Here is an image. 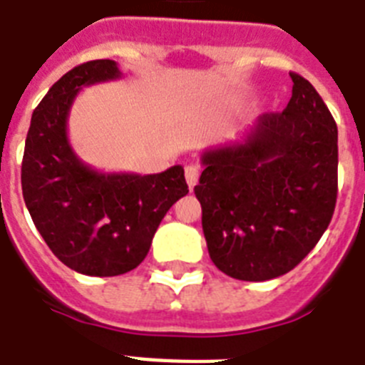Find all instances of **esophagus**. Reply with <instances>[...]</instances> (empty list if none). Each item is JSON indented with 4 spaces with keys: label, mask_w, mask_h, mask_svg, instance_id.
I'll return each mask as SVG.
<instances>
[{
    "label": "esophagus",
    "mask_w": 365,
    "mask_h": 365,
    "mask_svg": "<svg viewBox=\"0 0 365 365\" xmlns=\"http://www.w3.org/2000/svg\"><path fill=\"white\" fill-rule=\"evenodd\" d=\"M198 176H200V170H198L197 165H187V167H185V180H187L189 189H192L197 185Z\"/></svg>",
    "instance_id": "1"
}]
</instances>
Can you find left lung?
<instances>
[{"label": "left lung", "instance_id": "obj_1", "mask_svg": "<svg viewBox=\"0 0 365 365\" xmlns=\"http://www.w3.org/2000/svg\"><path fill=\"white\" fill-rule=\"evenodd\" d=\"M283 112L262 114L244 138L202 153L195 195L210 259L242 281L300 264L321 240L337 198V125L304 76L290 73Z\"/></svg>", "mask_w": 365, "mask_h": 365}]
</instances>
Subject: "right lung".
Segmentation results:
<instances>
[{
	"instance_id": "add662e5",
	"label": "right lung",
	"mask_w": 365,
	"mask_h": 365,
	"mask_svg": "<svg viewBox=\"0 0 365 365\" xmlns=\"http://www.w3.org/2000/svg\"><path fill=\"white\" fill-rule=\"evenodd\" d=\"M118 78L112 59L65 73L34 110L24 148L22 192L35 227L65 266L96 277L140 264L165 213L189 192L182 165L144 176L101 173L75 153L67 136L75 97Z\"/></svg>"
}]
</instances>
